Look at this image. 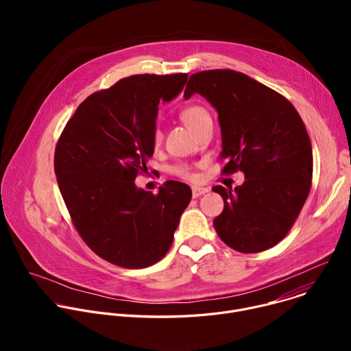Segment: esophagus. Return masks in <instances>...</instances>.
Here are the masks:
<instances>
[{
  "mask_svg": "<svg viewBox=\"0 0 351 351\" xmlns=\"http://www.w3.org/2000/svg\"><path fill=\"white\" fill-rule=\"evenodd\" d=\"M210 190L207 189V187H193L191 189V193H193V197L194 198H197V197H199V195H203V194H206V193H208Z\"/></svg>",
  "mask_w": 351,
  "mask_h": 351,
  "instance_id": "esophagus-1",
  "label": "esophagus"
}]
</instances>
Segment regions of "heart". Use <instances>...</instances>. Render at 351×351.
Wrapping results in <instances>:
<instances>
[{"label":"heart","mask_w":351,"mask_h":351,"mask_svg":"<svg viewBox=\"0 0 351 351\" xmlns=\"http://www.w3.org/2000/svg\"><path fill=\"white\" fill-rule=\"evenodd\" d=\"M180 119L183 121V123L190 130H193L195 133L199 129V126H202L207 119H211V117H210V112L203 106L193 104V106H189V107H186L180 111ZM153 138H154V145L161 144L162 130L158 126L154 129V137ZM173 173L178 175L179 178H183V179H187V180H193L195 178L194 172L191 171V168L189 165L175 167Z\"/></svg>","instance_id":"1"}]
</instances>
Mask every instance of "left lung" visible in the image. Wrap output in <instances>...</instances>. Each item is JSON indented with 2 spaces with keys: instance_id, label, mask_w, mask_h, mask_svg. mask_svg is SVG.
I'll return each instance as SVG.
<instances>
[{
  "instance_id": "8db88e82",
  "label": "left lung",
  "mask_w": 351,
  "mask_h": 351,
  "mask_svg": "<svg viewBox=\"0 0 351 351\" xmlns=\"http://www.w3.org/2000/svg\"><path fill=\"white\" fill-rule=\"evenodd\" d=\"M198 93L217 110L223 175L244 173L241 186L213 190L223 198L214 219L221 240L240 253H260L291 229L311 189L313 147L287 98L232 69L190 76L184 98Z\"/></svg>"
}]
</instances>
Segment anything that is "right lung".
I'll return each instance as SVG.
<instances>
[{
  "mask_svg": "<svg viewBox=\"0 0 351 351\" xmlns=\"http://www.w3.org/2000/svg\"><path fill=\"white\" fill-rule=\"evenodd\" d=\"M186 82L187 73L121 79L88 95L57 143L54 169L72 222L114 265L138 269L162 260L191 199L182 182H167L157 194L134 183L154 154L160 99L171 101Z\"/></svg>",
  "mask_w": 351,
  "mask_h": 351,
  "instance_id": "right-lung-1",
  "label": "right lung"
}]
</instances>
